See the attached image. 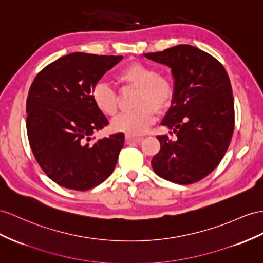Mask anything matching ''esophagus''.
<instances>
[{"label":"esophagus","mask_w":263,"mask_h":263,"mask_svg":"<svg viewBox=\"0 0 263 263\" xmlns=\"http://www.w3.org/2000/svg\"><path fill=\"white\" fill-rule=\"evenodd\" d=\"M125 140H126V143H132V142L139 143L142 141V138L134 137V136H131V134H125Z\"/></svg>","instance_id":"34e87169"}]
</instances>
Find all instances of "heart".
<instances>
[{
	"label": "heart",
	"mask_w": 263,
	"mask_h": 263,
	"mask_svg": "<svg viewBox=\"0 0 263 263\" xmlns=\"http://www.w3.org/2000/svg\"><path fill=\"white\" fill-rule=\"evenodd\" d=\"M123 87L138 89L132 111L121 113L112 120L113 130L138 136L156 122L158 111H163L172 102L174 87L171 81L158 74L154 67L140 62L125 65L116 76ZM91 98L97 109L104 116L112 117L118 111V94L106 83L93 86Z\"/></svg>",
	"instance_id": "1"
}]
</instances>
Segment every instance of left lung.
<instances>
[{
  "instance_id": "8db88e82",
  "label": "left lung",
  "mask_w": 263,
  "mask_h": 263,
  "mask_svg": "<svg viewBox=\"0 0 263 263\" xmlns=\"http://www.w3.org/2000/svg\"><path fill=\"white\" fill-rule=\"evenodd\" d=\"M147 59L171 67L174 96L158 136L160 151L151 164L159 177L178 184L205 178L220 163L234 130V102L228 73L217 59L181 44Z\"/></svg>"
}]
</instances>
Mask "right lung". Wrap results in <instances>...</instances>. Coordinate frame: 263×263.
Segmentation results:
<instances>
[{
  "mask_svg": "<svg viewBox=\"0 0 263 263\" xmlns=\"http://www.w3.org/2000/svg\"><path fill=\"white\" fill-rule=\"evenodd\" d=\"M122 55L76 52L37 73L26 99V130L39 165L66 189L86 191L109 178L124 143L118 132L91 138L109 121L94 105L91 91Z\"/></svg>",
  "mask_w": 263,
  "mask_h": 263,
  "instance_id": "obj_1",
  "label": "right lung"
}]
</instances>
